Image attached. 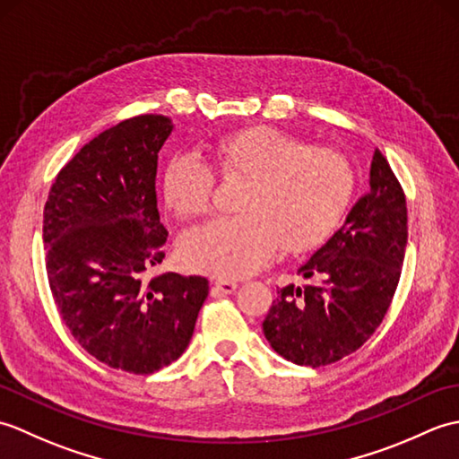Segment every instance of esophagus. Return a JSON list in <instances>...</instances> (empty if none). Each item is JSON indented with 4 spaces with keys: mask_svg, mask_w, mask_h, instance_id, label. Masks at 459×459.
<instances>
[{
    "mask_svg": "<svg viewBox=\"0 0 459 459\" xmlns=\"http://www.w3.org/2000/svg\"><path fill=\"white\" fill-rule=\"evenodd\" d=\"M237 281L232 280H217L212 284V296H224V294H232L237 290Z\"/></svg>",
    "mask_w": 459,
    "mask_h": 459,
    "instance_id": "1",
    "label": "esophagus"
}]
</instances>
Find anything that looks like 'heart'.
Here are the masks:
<instances>
[{
	"label": "heart",
	"instance_id": "1",
	"mask_svg": "<svg viewBox=\"0 0 459 459\" xmlns=\"http://www.w3.org/2000/svg\"><path fill=\"white\" fill-rule=\"evenodd\" d=\"M224 181L245 179L238 217L219 219L189 232L181 258L193 270L221 278L255 274L276 255L321 245L343 217L353 193V171L343 153L306 145L268 126L224 134L209 145ZM214 173L191 155H175L161 175L168 207L179 219L204 217L212 207Z\"/></svg>",
	"mask_w": 459,
	"mask_h": 459
}]
</instances>
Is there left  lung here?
<instances>
[{"label": "left lung", "mask_w": 459, "mask_h": 459, "mask_svg": "<svg viewBox=\"0 0 459 459\" xmlns=\"http://www.w3.org/2000/svg\"><path fill=\"white\" fill-rule=\"evenodd\" d=\"M408 211L401 181L375 150L370 191L298 276L307 284L278 290L262 324L278 355L324 367L365 343L383 324L401 280Z\"/></svg>", "instance_id": "left-lung-1"}]
</instances>
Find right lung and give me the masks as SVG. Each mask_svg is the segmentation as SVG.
Here are the masks:
<instances>
[{
	"mask_svg": "<svg viewBox=\"0 0 459 459\" xmlns=\"http://www.w3.org/2000/svg\"><path fill=\"white\" fill-rule=\"evenodd\" d=\"M173 130L160 114L102 132L58 171L43 211L48 288L79 345L110 368L152 375L187 349L209 296L203 276L152 274L165 258L158 153Z\"/></svg>",
	"mask_w": 459,
	"mask_h": 459,
	"instance_id": "1",
	"label": "right lung"
}]
</instances>
